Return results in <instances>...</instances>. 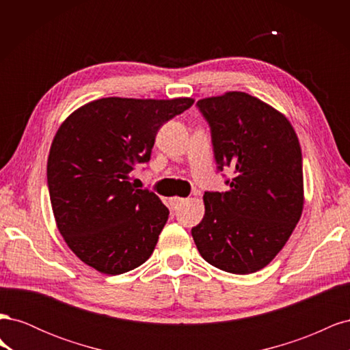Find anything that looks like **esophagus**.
Segmentation results:
<instances>
[{
    "instance_id": "esophagus-1",
    "label": "esophagus",
    "mask_w": 350,
    "mask_h": 350,
    "mask_svg": "<svg viewBox=\"0 0 350 350\" xmlns=\"http://www.w3.org/2000/svg\"><path fill=\"white\" fill-rule=\"evenodd\" d=\"M187 201V198H181V197H172L171 198V204L174 208H178L181 204H184Z\"/></svg>"
}]
</instances>
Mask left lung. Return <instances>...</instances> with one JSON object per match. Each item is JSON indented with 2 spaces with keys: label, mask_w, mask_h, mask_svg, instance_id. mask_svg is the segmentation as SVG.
Wrapping results in <instances>:
<instances>
[{
  "label": "left lung",
  "mask_w": 350,
  "mask_h": 350,
  "mask_svg": "<svg viewBox=\"0 0 350 350\" xmlns=\"http://www.w3.org/2000/svg\"><path fill=\"white\" fill-rule=\"evenodd\" d=\"M210 125L219 171L234 169L229 191L204 193L191 235L208 264L234 274L266 267L288 242L304 208L302 153L283 113L243 92L197 102Z\"/></svg>",
  "instance_id": "obj_1"
}]
</instances>
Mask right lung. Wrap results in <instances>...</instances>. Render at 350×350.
<instances>
[{
	"label": "right lung",
	"mask_w": 350,
	"mask_h": 350,
	"mask_svg": "<svg viewBox=\"0 0 350 350\" xmlns=\"http://www.w3.org/2000/svg\"><path fill=\"white\" fill-rule=\"evenodd\" d=\"M191 98H103L61 124L46 176L57 228L70 250L103 274H122L149 260L169 210L154 193L130 183L135 163L150 161L161 126Z\"/></svg>",
	"instance_id": "1"
}]
</instances>
